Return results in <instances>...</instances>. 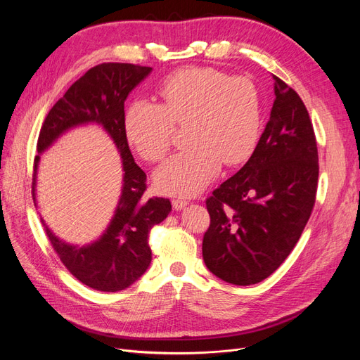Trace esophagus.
Listing matches in <instances>:
<instances>
[{"mask_svg":"<svg viewBox=\"0 0 360 360\" xmlns=\"http://www.w3.org/2000/svg\"><path fill=\"white\" fill-rule=\"evenodd\" d=\"M186 204H188V201L185 198H174L172 200V205L175 210H182Z\"/></svg>","mask_w":360,"mask_h":360,"instance_id":"1","label":"esophagus"}]
</instances>
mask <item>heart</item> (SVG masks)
Wrapping results in <instances>:
<instances>
[{
	"instance_id": "heart-1",
	"label": "heart",
	"mask_w": 360,
	"mask_h": 360,
	"mask_svg": "<svg viewBox=\"0 0 360 360\" xmlns=\"http://www.w3.org/2000/svg\"><path fill=\"white\" fill-rule=\"evenodd\" d=\"M160 105L132 102L125 112L129 144L147 162L162 160L170 148L175 124L186 125L191 144L156 172L163 193L193 195L226 166L248 160L261 131V102L247 77H229L210 67H186L170 72L158 86Z\"/></svg>"
}]
</instances>
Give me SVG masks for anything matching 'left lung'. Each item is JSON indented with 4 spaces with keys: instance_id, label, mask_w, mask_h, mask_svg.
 Segmentation results:
<instances>
[{
    "instance_id": "1",
    "label": "left lung",
    "mask_w": 360,
    "mask_h": 360,
    "mask_svg": "<svg viewBox=\"0 0 360 360\" xmlns=\"http://www.w3.org/2000/svg\"><path fill=\"white\" fill-rule=\"evenodd\" d=\"M276 99L250 160L205 200L207 269L250 286L285 261L311 217L318 186L314 127L299 94L273 74Z\"/></svg>"
}]
</instances>
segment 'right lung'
Listing matches in <instances>:
<instances>
[{"label":"right lung","mask_w":360,"mask_h":360,"mask_svg":"<svg viewBox=\"0 0 360 360\" xmlns=\"http://www.w3.org/2000/svg\"><path fill=\"white\" fill-rule=\"evenodd\" d=\"M150 71V67L125 63H103L90 68L51 108L37 139V153H42L67 129L94 122L105 128L121 155L122 194L101 239L82 248L72 247L56 238L41 219L52 248L67 270L94 290H124L146 273L151 261L148 233L172 210L167 198L144 195L147 176L134 162L125 134L124 102ZM37 163L39 156L34 158L33 201Z\"/></svg>","instance_id":"right-lung-1"}]
</instances>
